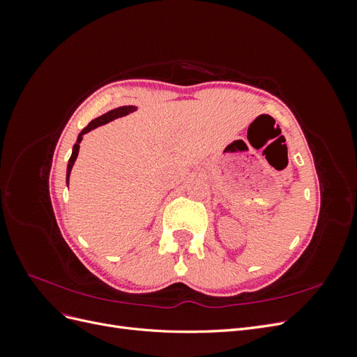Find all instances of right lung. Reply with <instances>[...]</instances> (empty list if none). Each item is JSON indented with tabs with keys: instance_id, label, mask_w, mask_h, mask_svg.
I'll return each mask as SVG.
<instances>
[{
	"instance_id": "obj_1",
	"label": "right lung",
	"mask_w": 357,
	"mask_h": 357,
	"mask_svg": "<svg viewBox=\"0 0 357 357\" xmlns=\"http://www.w3.org/2000/svg\"><path fill=\"white\" fill-rule=\"evenodd\" d=\"M135 110H137V107H134V105L117 107V109L110 110V112H107L105 114H102V116H100V117L93 119V121L83 129V131H82V132L79 134V137H77V142H75V144L73 146V153H71V158H70V160H68V167H67V185L70 183V174H71L73 165H74V162H75V159H77V155H79L80 142L83 139V135H84V134H88L89 131H92V129H95V128H98V126H101V125L109 123V122L114 121V119H117V117H122V116H126V114L132 113V112H135Z\"/></svg>"
}]
</instances>
